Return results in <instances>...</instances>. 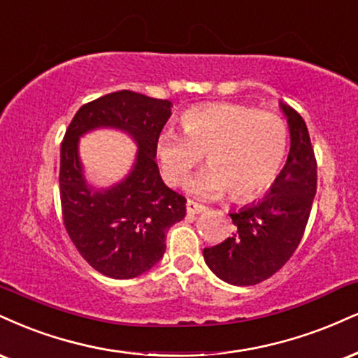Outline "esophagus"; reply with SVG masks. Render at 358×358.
<instances>
[{"label":"esophagus","mask_w":358,"mask_h":358,"mask_svg":"<svg viewBox=\"0 0 358 358\" xmlns=\"http://www.w3.org/2000/svg\"><path fill=\"white\" fill-rule=\"evenodd\" d=\"M205 210H206L205 205L196 203V201H193V200H187V213L188 215L201 213V212H205Z\"/></svg>","instance_id":"34e87169"}]
</instances>
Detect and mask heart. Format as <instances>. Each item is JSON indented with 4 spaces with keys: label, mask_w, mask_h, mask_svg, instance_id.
Masks as SVG:
<instances>
[{
    "label": "heart",
    "mask_w": 358,
    "mask_h": 358,
    "mask_svg": "<svg viewBox=\"0 0 358 358\" xmlns=\"http://www.w3.org/2000/svg\"><path fill=\"white\" fill-rule=\"evenodd\" d=\"M183 133L162 131L155 150L163 178L180 185L206 153L210 166L188 183L200 198L230 190L238 201L265 192L285 160L288 128L282 116L242 103H210L185 111Z\"/></svg>",
    "instance_id": "heart-1"
}]
</instances>
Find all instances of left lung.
I'll return each instance as SVG.
<instances>
[{
    "mask_svg": "<svg viewBox=\"0 0 358 358\" xmlns=\"http://www.w3.org/2000/svg\"><path fill=\"white\" fill-rule=\"evenodd\" d=\"M290 130V152L268 195L231 212L235 234L203 250L205 264L223 282L257 285L290 260L307 227L317 193V162L303 118L280 103Z\"/></svg>",
    "mask_w": 358,
    "mask_h": 358,
    "instance_id": "8db88e82",
    "label": "left lung"
}]
</instances>
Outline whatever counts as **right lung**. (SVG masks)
Listing matches in <instances>:
<instances>
[{
    "label": "right lung",
    "mask_w": 358,
    "mask_h": 358,
    "mask_svg": "<svg viewBox=\"0 0 358 358\" xmlns=\"http://www.w3.org/2000/svg\"><path fill=\"white\" fill-rule=\"evenodd\" d=\"M171 101L115 92L76 111L59 160L63 222L80 255L96 272L127 280L148 272L165 253V234L187 215V200L163 183L155 143L171 115ZM98 127L130 134L138 146L134 168L120 184L94 189L85 182L79 136Z\"/></svg>",
    "instance_id": "right-lung-1"
}]
</instances>
